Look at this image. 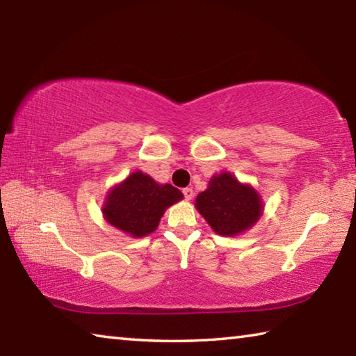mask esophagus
<instances>
[{"instance_id": "obj_1", "label": "esophagus", "mask_w": 356, "mask_h": 356, "mask_svg": "<svg viewBox=\"0 0 356 356\" xmlns=\"http://www.w3.org/2000/svg\"><path fill=\"white\" fill-rule=\"evenodd\" d=\"M182 193H184V196H185V200H186V201L193 200V195H195V193H193V190H191V188H184V190H182Z\"/></svg>"}]
</instances>
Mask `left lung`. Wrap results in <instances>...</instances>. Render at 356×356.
<instances>
[{
  "label": "left lung",
  "mask_w": 356,
  "mask_h": 356,
  "mask_svg": "<svg viewBox=\"0 0 356 356\" xmlns=\"http://www.w3.org/2000/svg\"><path fill=\"white\" fill-rule=\"evenodd\" d=\"M196 209L216 234L234 237L256 225L262 215V200L248 184H240L231 172L216 174L206 191L196 197Z\"/></svg>",
  "instance_id": "1"
}]
</instances>
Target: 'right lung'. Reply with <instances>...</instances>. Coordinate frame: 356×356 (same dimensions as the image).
I'll list each match as a JSON object with an SVG mask.
<instances>
[{"label": "right lung", "instance_id": "1", "mask_svg": "<svg viewBox=\"0 0 356 356\" xmlns=\"http://www.w3.org/2000/svg\"><path fill=\"white\" fill-rule=\"evenodd\" d=\"M182 191L170 184H156L141 171L108 191L102 207L105 220L131 237H144L159 226L165 210L182 200Z\"/></svg>", "mask_w": 356, "mask_h": 356}]
</instances>
